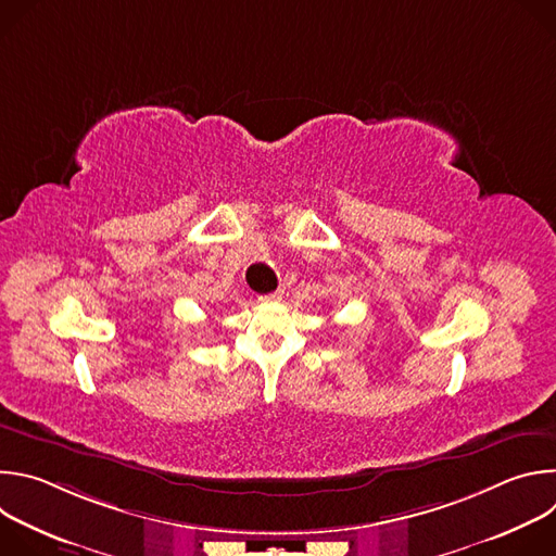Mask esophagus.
Here are the masks:
<instances>
[{
	"label": "esophagus",
	"mask_w": 556,
	"mask_h": 556,
	"mask_svg": "<svg viewBox=\"0 0 556 556\" xmlns=\"http://www.w3.org/2000/svg\"><path fill=\"white\" fill-rule=\"evenodd\" d=\"M281 294H283V290H275V292H270V294H262L260 301H279Z\"/></svg>",
	"instance_id": "obj_1"
}]
</instances>
